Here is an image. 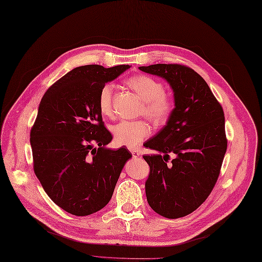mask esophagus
I'll return each mask as SVG.
<instances>
[{
  "label": "esophagus",
  "instance_id": "obj_1",
  "mask_svg": "<svg viewBox=\"0 0 262 262\" xmlns=\"http://www.w3.org/2000/svg\"><path fill=\"white\" fill-rule=\"evenodd\" d=\"M131 154L133 156V158H138L140 157V151L136 150V149H131Z\"/></svg>",
  "mask_w": 262,
  "mask_h": 262
}]
</instances>
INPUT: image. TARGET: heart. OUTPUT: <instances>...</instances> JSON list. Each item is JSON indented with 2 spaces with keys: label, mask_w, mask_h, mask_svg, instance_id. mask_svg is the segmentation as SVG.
Masks as SVG:
<instances>
[{
  "label": "heart",
  "mask_w": 262,
  "mask_h": 262,
  "mask_svg": "<svg viewBox=\"0 0 262 262\" xmlns=\"http://www.w3.org/2000/svg\"><path fill=\"white\" fill-rule=\"evenodd\" d=\"M127 85L144 101L140 114L145 115L156 124H164L172 115L175 102L165 93V85L161 81L138 74L127 80ZM114 85L107 83L101 87L98 95V108L105 117L113 115ZM112 133L118 145L136 147L151 133V127L146 120H121L112 127Z\"/></svg>",
  "instance_id": "1"
}]
</instances>
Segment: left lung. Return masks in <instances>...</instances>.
<instances>
[{
    "label": "left lung",
    "instance_id": "8db88e82",
    "mask_svg": "<svg viewBox=\"0 0 262 262\" xmlns=\"http://www.w3.org/2000/svg\"><path fill=\"white\" fill-rule=\"evenodd\" d=\"M140 69L164 78L176 105L166 126L145 143L160 152L143 157L150 166L147 202L162 216L183 217L206 201L220 176L227 149L224 111L206 81L188 66Z\"/></svg>",
    "mask_w": 262,
    "mask_h": 262
}]
</instances>
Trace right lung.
Listing matches in <instances>:
<instances>
[{
  "mask_svg": "<svg viewBox=\"0 0 262 262\" xmlns=\"http://www.w3.org/2000/svg\"><path fill=\"white\" fill-rule=\"evenodd\" d=\"M128 68L77 67L50 86L40 101L30 134L35 175L48 196L73 215L105 207L132 158L126 148H105L113 136L98 108L101 87Z\"/></svg>",
  "mask_w": 262,
  "mask_h": 262,
  "instance_id": "obj_1",
  "label": "right lung"
}]
</instances>
